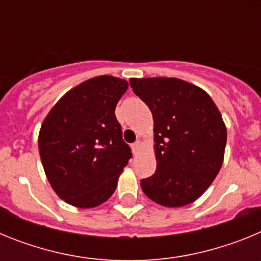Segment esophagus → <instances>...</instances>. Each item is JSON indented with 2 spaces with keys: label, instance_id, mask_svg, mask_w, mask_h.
I'll use <instances>...</instances> for the list:
<instances>
[{
  "label": "esophagus",
  "instance_id": "esophagus-1",
  "mask_svg": "<svg viewBox=\"0 0 261 261\" xmlns=\"http://www.w3.org/2000/svg\"><path fill=\"white\" fill-rule=\"evenodd\" d=\"M140 149H141V142H140V141H136L135 144L132 145V150H133V153L137 154L138 151H140Z\"/></svg>",
  "mask_w": 261,
  "mask_h": 261
}]
</instances>
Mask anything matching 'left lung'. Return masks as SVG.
<instances>
[{"instance_id": "1", "label": "left lung", "mask_w": 261, "mask_h": 261, "mask_svg": "<svg viewBox=\"0 0 261 261\" xmlns=\"http://www.w3.org/2000/svg\"><path fill=\"white\" fill-rule=\"evenodd\" d=\"M133 93L150 108L156 170L141 188L154 202L179 208L197 200L223 162L226 126L204 90L177 78H130Z\"/></svg>"}]
</instances>
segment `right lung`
I'll return each instance as SVG.
<instances>
[{"mask_svg":"<svg viewBox=\"0 0 261 261\" xmlns=\"http://www.w3.org/2000/svg\"><path fill=\"white\" fill-rule=\"evenodd\" d=\"M128 89L125 80L99 75L71 89L41 124L39 153L60 199L77 208H95L115 192L132 158L115 116Z\"/></svg>","mask_w":261,"mask_h":261,"instance_id":"right-lung-1","label":"right lung"}]
</instances>
